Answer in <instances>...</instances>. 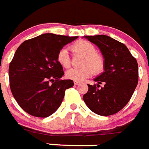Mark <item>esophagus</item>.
<instances>
[{"label": "esophagus", "mask_w": 149, "mask_h": 149, "mask_svg": "<svg viewBox=\"0 0 149 149\" xmlns=\"http://www.w3.org/2000/svg\"><path fill=\"white\" fill-rule=\"evenodd\" d=\"M74 85H76V86H78V85L80 84V82H77V81H74Z\"/></svg>", "instance_id": "34e87169"}]
</instances>
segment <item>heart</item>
Returning <instances> with one entry per match:
<instances>
[{"label": "heart", "instance_id": "heart-1", "mask_svg": "<svg viewBox=\"0 0 149 149\" xmlns=\"http://www.w3.org/2000/svg\"><path fill=\"white\" fill-rule=\"evenodd\" d=\"M74 52L84 55L83 66L80 68H70L66 72V77L74 81L81 82L90 77L93 72L96 74L101 73L104 67V59L102 55L96 52L93 44L86 40H80L72 46ZM57 61L62 66L67 68L70 66L71 61L66 48H62L57 54Z\"/></svg>", "mask_w": 149, "mask_h": 149}]
</instances>
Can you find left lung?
I'll return each instance as SVG.
<instances>
[{
  "mask_svg": "<svg viewBox=\"0 0 149 149\" xmlns=\"http://www.w3.org/2000/svg\"><path fill=\"white\" fill-rule=\"evenodd\" d=\"M100 48L104 59V72L94 79L96 85H88L83 100L92 112L111 116L124 108L131 99L138 83V66L128 48L105 35L85 36Z\"/></svg>",
  "mask_w": 149,
  "mask_h": 149,
  "instance_id": "left-lung-1",
  "label": "left lung"
}]
</instances>
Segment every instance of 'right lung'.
<instances>
[{"mask_svg":"<svg viewBox=\"0 0 149 149\" xmlns=\"http://www.w3.org/2000/svg\"><path fill=\"white\" fill-rule=\"evenodd\" d=\"M77 38L44 33L19 45L9 64L8 77L12 94L24 111L46 118L60 107L65 91L74 83L61 79L63 70L57 54Z\"/></svg>","mask_w":149,"mask_h":149,"instance_id":"obj_1","label":"right lung"}]
</instances>
